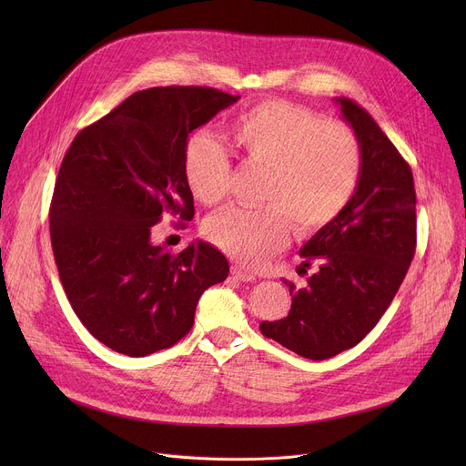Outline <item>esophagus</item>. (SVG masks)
<instances>
[{
  "label": "esophagus",
  "mask_w": 466,
  "mask_h": 466,
  "mask_svg": "<svg viewBox=\"0 0 466 466\" xmlns=\"http://www.w3.org/2000/svg\"><path fill=\"white\" fill-rule=\"evenodd\" d=\"M230 274H232L238 281H255V279H257V276H255L253 272H248L246 268H241V266H232V268H230Z\"/></svg>",
  "instance_id": "1"
}]
</instances>
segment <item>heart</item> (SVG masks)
I'll list each match as a JSON object with an SVG mask.
<instances>
[{"label":"heart","instance_id":"heart-1","mask_svg":"<svg viewBox=\"0 0 466 466\" xmlns=\"http://www.w3.org/2000/svg\"><path fill=\"white\" fill-rule=\"evenodd\" d=\"M238 157L266 169L258 209L230 208L209 217L204 236L243 266L279 251L290 232L309 236L327 228L351 202L362 171L355 132L308 107L281 100L239 113L228 127ZM232 176L227 151L209 134L185 143L183 177L196 200H225Z\"/></svg>","mask_w":466,"mask_h":466}]
</instances>
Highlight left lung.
Here are the masks:
<instances>
[{"instance_id":"left-lung-1","label":"left lung","mask_w":466,"mask_h":466,"mask_svg":"<svg viewBox=\"0 0 466 466\" xmlns=\"http://www.w3.org/2000/svg\"><path fill=\"white\" fill-rule=\"evenodd\" d=\"M336 102L360 143L357 190L334 223L302 248L299 272L315 266V274L302 289L289 281L287 317L260 323L266 338L311 360L357 346L378 325L415 255L410 164L369 111L350 97Z\"/></svg>"}]
</instances>
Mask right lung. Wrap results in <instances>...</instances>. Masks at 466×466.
I'll use <instances>...</instances> for the list:
<instances>
[{
  "mask_svg": "<svg viewBox=\"0 0 466 466\" xmlns=\"http://www.w3.org/2000/svg\"><path fill=\"white\" fill-rule=\"evenodd\" d=\"M238 100L211 86L139 90L69 145L48 213L53 253L73 311L116 353L145 357L177 344L202 292L228 276V260L209 243L176 255L151 232L164 213L194 217L185 143Z\"/></svg>",
  "mask_w": 466,
  "mask_h": 466,
  "instance_id": "add662e5",
  "label": "right lung"
}]
</instances>
